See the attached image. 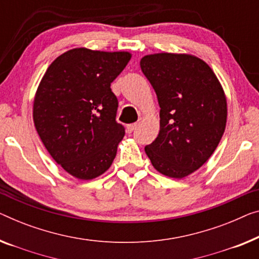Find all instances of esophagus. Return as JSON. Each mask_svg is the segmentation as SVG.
<instances>
[{
    "mask_svg": "<svg viewBox=\"0 0 259 259\" xmlns=\"http://www.w3.org/2000/svg\"><path fill=\"white\" fill-rule=\"evenodd\" d=\"M136 128H137V123H133V124L126 125V131H128V134H131L134 130H136Z\"/></svg>",
    "mask_w": 259,
    "mask_h": 259,
    "instance_id": "1",
    "label": "esophagus"
}]
</instances>
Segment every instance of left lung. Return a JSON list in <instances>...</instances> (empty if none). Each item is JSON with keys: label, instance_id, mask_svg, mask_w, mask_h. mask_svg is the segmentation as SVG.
Masks as SVG:
<instances>
[{"label": "left lung", "instance_id": "8db88e82", "mask_svg": "<svg viewBox=\"0 0 259 259\" xmlns=\"http://www.w3.org/2000/svg\"><path fill=\"white\" fill-rule=\"evenodd\" d=\"M141 68L160 107V129L145 146L153 167L181 179L200 168L218 148L227 123V99L208 65L178 53L143 57Z\"/></svg>", "mask_w": 259, "mask_h": 259}]
</instances>
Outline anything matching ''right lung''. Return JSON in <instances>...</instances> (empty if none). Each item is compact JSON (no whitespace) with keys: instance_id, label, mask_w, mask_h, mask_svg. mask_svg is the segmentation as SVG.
Masks as SVG:
<instances>
[{"instance_id":"right-lung-1","label":"right lung","mask_w":259,"mask_h":259,"mask_svg":"<svg viewBox=\"0 0 259 259\" xmlns=\"http://www.w3.org/2000/svg\"><path fill=\"white\" fill-rule=\"evenodd\" d=\"M129 52L73 49L46 69L33 100V122L51 157L69 175L91 180L113 164L124 126L110 83Z\"/></svg>"}]
</instances>
